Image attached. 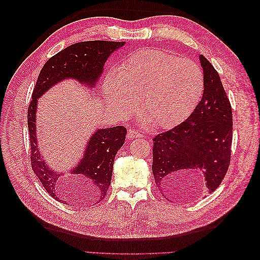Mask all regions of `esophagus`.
I'll use <instances>...</instances> for the list:
<instances>
[{
  "mask_svg": "<svg viewBox=\"0 0 260 260\" xmlns=\"http://www.w3.org/2000/svg\"><path fill=\"white\" fill-rule=\"evenodd\" d=\"M127 137H128V139H137V138L142 137V135H141L140 132H138L136 130H129Z\"/></svg>",
  "mask_w": 260,
  "mask_h": 260,
  "instance_id": "1",
  "label": "esophagus"
}]
</instances>
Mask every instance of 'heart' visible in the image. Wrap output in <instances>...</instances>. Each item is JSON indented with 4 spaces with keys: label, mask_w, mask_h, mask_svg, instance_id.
I'll use <instances>...</instances> for the list:
<instances>
[{
    "label": "heart",
    "mask_w": 260,
    "mask_h": 260,
    "mask_svg": "<svg viewBox=\"0 0 260 260\" xmlns=\"http://www.w3.org/2000/svg\"><path fill=\"white\" fill-rule=\"evenodd\" d=\"M204 85L195 61L160 50H141L106 75L103 94L107 105L120 114L135 111L141 99L143 114L156 127L167 128L193 112Z\"/></svg>",
    "instance_id": "b5f03b06"
}]
</instances>
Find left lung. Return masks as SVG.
I'll use <instances>...</instances> for the list:
<instances>
[{
	"mask_svg": "<svg viewBox=\"0 0 260 260\" xmlns=\"http://www.w3.org/2000/svg\"><path fill=\"white\" fill-rule=\"evenodd\" d=\"M204 93L187 119L153 139L155 183L167 199L178 196L191 177L204 178L214 192L229 169L232 145V107L217 70L200 56ZM200 179V178H199Z\"/></svg>",
	"mask_w": 260,
	"mask_h": 260,
	"instance_id": "1",
	"label": "left lung"
}]
</instances>
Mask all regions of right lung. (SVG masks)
Returning <instances> with one entry per match:
<instances>
[{
	"label": "right lung",
	"mask_w": 260,
	"mask_h": 260,
	"mask_svg": "<svg viewBox=\"0 0 260 260\" xmlns=\"http://www.w3.org/2000/svg\"><path fill=\"white\" fill-rule=\"evenodd\" d=\"M123 44L124 42L100 40L72 44L52 56L39 74L27 116L31 167L45 191L58 202L65 204L68 195H72L73 188L70 186L76 184L81 185L93 204L105 198L111 184L115 156L124 143L127 129L123 125L99 129L91 137L81 161L68 175L62 176L46 166L39 153L36 136L38 99L55 83L68 78L92 88L103 73L109 55Z\"/></svg>",
	"instance_id": "obj_1"
}]
</instances>
